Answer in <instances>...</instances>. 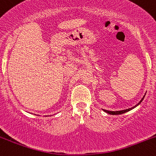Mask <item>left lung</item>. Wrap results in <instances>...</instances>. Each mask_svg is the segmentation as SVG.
<instances>
[{
  "mask_svg": "<svg viewBox=\"0 0 156 156\" xmlns=\"http://www.w3.org/2000/svg\"><path fill=\"white\" fill-rule=\"evenodd\" d=\"M145 94H144V96H145ZM144 96L142 98H141V101H139V103H138L136 105H134V106H133V107H132V108H128V109H125V110H122V111H116V112H113V111H108V110H105V109H103V110L105 112L108 113V114H112V115H118V114H124V113H126V112H129V111L132 110V109H133V108H136V107L138 106V105H139L140 104V103H141V102H142L143 99H144Z\"/></svg>",
  "mask_w": 156,
  "mask_h": 156,
  "instance_id": "left-lung-1",
  "label": "left lung"
}]
</instances>
